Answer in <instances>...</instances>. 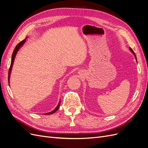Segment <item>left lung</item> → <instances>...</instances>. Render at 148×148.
Returning <instances> with one entry per match:
<instances>
[{
    "instance_id": "8db88e82",
    "label": "left lung",
    "mask_w": 148,
    "mask_h": 148,
    "mask_svg": "<svg viewBox=\"0 0 148 148\" xmlns=\"http://www.w3.org/2000/svg\"><path fill=\"white\" fill-rule=\"evenodd\" d=\"M130 49V51L132 52V53H133V54L134 55V56H135V59H136V55H135V52H133V51L132 50V48H130V47L129 48ZM136 62H137V60H136Z\"/></svg>"
}]
</instances>
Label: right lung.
Wrapping results in <instances>:
<instances>
[{
	"label": "right lung",
	"mask_w": 148,
	"mask_h": 148,
	"mask_svg": "<svg viewBox=\"0 0 148 148\" xmlns=\"http://www.w3.org/2000/svg\"><path fill=\"white\" fill-rule=\"evenodd\" d=\"M26 39H24V40H23V41H21L20 43H18L17 44V46L15 47V49H14V51H13V53H12V60H11V64H10V69H9V71H8V84H9V82H10V74H11V71H12V66H13V62H14V60H15V57H16V53H17V52H18V51H19V49L23 46V44H25V42H26ZM60 102H59V104L57 105V106L56 107V108L53 110H52V111H51V112H48V113H46V115H50V114H53L54 112H56L57 111V110H58V109H59V107H60Z\"/></svg>",
	"instance_id": "1"
}]
</instances>
